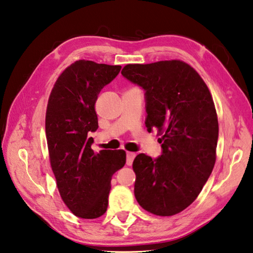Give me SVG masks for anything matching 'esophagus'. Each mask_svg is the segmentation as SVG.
<instances>
[{
    "label": "esophagus",
    "instance_id": "obj_1",
    "mask_svg": "<svg viewBox=\"0 0 253 253\" xmlns=\"http://www.w3.org/2000/svg\"><path fill=\"white\" fill-rule=\"evenodd\" d=\"M135 157H136L135 153H130V151H127V165H128V166H131V164H132V162H134Z\"/></svg>",
    "mask_w": 253,
    "mask_h": 253
}]
</instances>
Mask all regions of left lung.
Returning <instances> with one entry per match:
<instances>
[{"label": "left lung", "instance_id": "8db88e82", "mask_svg": "<svg viewBox=\"0 0 253 253\" xmlns=\"http://www.w3.org/2000/svg\"><path fill=\"white\" fill-rule=\"evenodd\" d=\"M122 74L146 95V127L157 129L163 154H139L132 163L140 207L168 217L189 207L215 163L219 134L212 96L201 76L179 59L127 64Z\"/></svg>", "mask_w": 253, "mask_h": 253}]
</instances>
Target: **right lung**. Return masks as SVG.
Wrapping results in <instances>:
<instances>
[{
    "instance_id": "obj_1",
    "label": "right lung",
    "mask_w": 253,
    "mask_h": 253,
    "mask_svg": "<svg viewBox=\"0 0 253 253\" xmlns=\"http://www.w3.org/2000/svg\"><path fill=\"white\" fill-rule=\"evenodd\" d=\"M121 68L80 59L58 76L48 98L45 132L50 167L64 204L83 219L106 212L112 176L126 164L125 150L94 153L93 137L87 136L98 128L99 91Z\"/></svg>"
}]
</instances>
